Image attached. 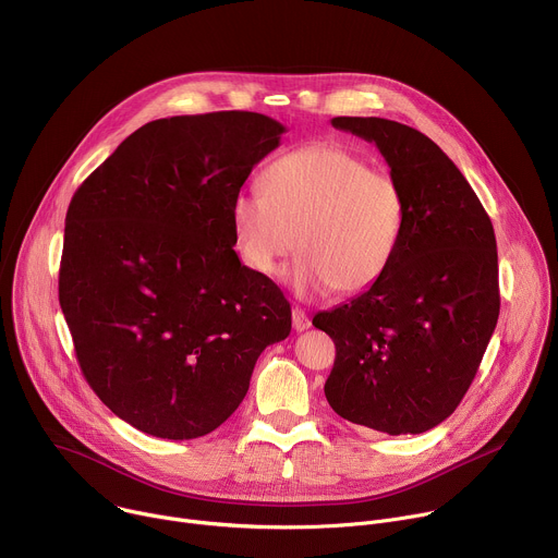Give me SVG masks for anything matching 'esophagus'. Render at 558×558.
<instances>
[{
	"instance_id": "obj_1",
	"label": "esophagus",
	"mask_w": 558,
	"mask_h": 558,
	"mask_svg": "<svg viewBox=\"0 0 558 558\" xmlns=\"http://www.w3.org/2000/svg\"><path fill=\"white\" fill-rule=\"evenodd\" d=\"M291 317H293V329L298 331V333H302V331H306L308 327H311V320H308V315L302 311V308H293V313H291Z\"/></svg>"
}]
</instances>
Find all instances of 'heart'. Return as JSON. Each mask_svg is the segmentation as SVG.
Returning a JSON list of instances; mask_svg holds the SVG:
<instances>
[{"mask_svg":"<svg viewBox=\"0 0 558 558\" xmlns=\"http://www.w3.org/2000/svg\"><path fill=\"white\" fill-rule=\"evenodd\" d=\"M263 192H238L231 231L238 256L258 276L280 274L295 250L289 276L295 293L342 295L368 291L392 263L407 225V198L395 177L368 170L340 143H308L271 161Z\"/></svg>","mask_w":558,"mask_h":558,"instance_id":"1","label":"heart"}]
</instances>
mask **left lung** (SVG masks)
Returning <instances> with one entry per match:
<instances>
[{"instance_id":"obj_1","label":"left lung","mask_w":558,"mask_h":558,"mask_svg":"<svg viewBox=\"0 0 558 558\" xmlns=\"http://www.w3.org/2000/svg\"><path fill=\"white\" fill-rule=\"evenodd\" d=\"M371 141L404 190L407 225L384 276L349 304L313 317L336 342L331 409L388 435H420L463 400L499 320L490 216L426 134L377 117H336Z\"/></svg>"}]
</instances>
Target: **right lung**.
<instances>
[{"instance_id":"1","label":"right lung","mask_w":558,"mask_h":558,"mask_svg":"<svg viewBox=\"0 0 558 558\" xmlns=\"http://www.w3.org/2000/svg\"><path fill=\"white\" fill-rule=\"evenodd\" d=\"M282 132L241 110L156 119L70 201L59 304L74 353L99 400L147 435L216 430L291 331L287 298L241 263L231 231L233 196Z\"/></svg>"}]
</instances>
